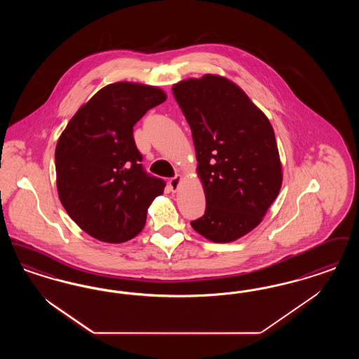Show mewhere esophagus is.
<instances>
[{"instance_id": "obj_1", "label": "esophagus", "mask_w": 359, "mask_h": 359, "mask_svg": "<svg viewBox=\"0 0 359 359\" xmlns=\"http://www.w3.org/2000/svg\"><path fill=\"white\" fill-rule=\"evenodd\" d=\"M180 182H182V176L180 175H176L175 177H172L170 182H168V184H170V188L172 189V191H176L179 186H180Z\"/></svg>"}]
</instances>
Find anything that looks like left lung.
I'll return each mask as SVG.
<instances>
[{
  "label": "left lung",
  "instance_id": "1",
  "mask_svg": "<svg viewBox=\"0 0 359 359\" xmlns=\"http://www.w3.org/2000/svg\"><path fill=\"white\" fill-rule=\"evenodd\" d=\"M173 96L192 132L204 215L192 229L215 243L254 230L282 187L273 126L241 86L219 74L187 79Z\"/></svg>",
  "mask_w": 359,
  "mask_h": 359
}]
</instances>
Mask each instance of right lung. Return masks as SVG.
I'll list each match as a JSON object with an SVG mask.
<instances>
[{
  "label": "right lung",
  "instance_id": "add662e5",
  "mask_svg": "<svg viewBox=\"0 0 359 359\" xmlns=\"http://www.w3.org/2000/svg\"><path fill=\"white\" fill-rule=\"evenodd\" d=\"M165 100L158 86L114 83L81 105L61 133L55 152L58 198L92 238L107 243L135 238L163 194L164 180L143 170L133 126Z\"/></svg>",
  "mask_w": 359,
  "mask_h": 359
}]
</instances>
